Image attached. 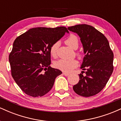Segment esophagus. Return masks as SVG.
Returning <instances> with one entry per match:
<instances>
[{
  "instance_id": "obj_1",
  "label": "esophagus",
  "mask_w": 121,
  "mask_h": 121,
  "mask_svg": "<svg viewBox=\"0 0 121 121\" xmlns=\"http://www.w3.org/2000/svg\"><path fill=\"white\" fill-rule=\"evenodd\" d=\"M63 74L64 76H68L69 75V73H66V72H63Z\"/></svg>"
}]
</instances>
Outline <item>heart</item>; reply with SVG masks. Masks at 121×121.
<instances>
[{"label": "heart", "mask_w": 121, "mask_h": 121, "mask_svg": "<svg viewBox=\"0 0 121 121\" xmlns=\"http://www.w3.org/2000/svg\"><path fill=\"white\" fill-rule=\"evenodd\" d=\"M65 44L68 45L72 49H76L78 46V40L77 37L74 35H71L66 39L65 41ZM58 47H59V43L56 42L54 43L51 46L50 49V53L51 56L56 57L57 55ZM77 56L81 57L80 53H77ZM78 66V62L76 60H63L60 59L56 61L55 62V66L56 68L62 70L65 72H70L73 69Z\"/></svg>", "instance_id": "b5f03b06"}]
</instances>
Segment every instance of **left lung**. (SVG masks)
<instances>
[{
  "label": "left lung",
  "mask_w": 121,
  "mask_h": 121,
  "mask_svg": "<svg viewBox=\"0 0 121 121\" xmlns=\"http://www.w3.org/2000/svg\"><path fill=\"white\" fill-rule=\"evenodd\" d=\"M68 29L80 36L85 55L81 66L85 72L73 89L81 96H93L103 89L113 73V53L106 37L92 26L78 24Z\"/></svg>",
  "instance_id": "1"
}]
</instances>
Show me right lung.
<instances>
[{
    "label": "right lung",
    "instance_id": "1",
    "mask_svg": "<svg viewBox=\"0 0 121 121\" xmlns=\"http://www.w3.org/2000/svg\"><path fill=\"white\" fill-rule=\"evenodd\" d=\"M66 32H69L65 27L34 28L15 40L9 55L11 75L27 95L34 97L45 95L62 73L49 66L50 49Z\"/></svg>",
    "mask_w": 121,
    "mask_h": 121
}]
</instances>
